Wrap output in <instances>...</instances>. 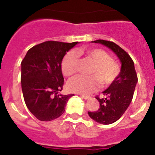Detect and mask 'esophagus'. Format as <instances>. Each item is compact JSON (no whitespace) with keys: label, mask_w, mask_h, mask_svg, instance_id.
Returning a JSON list of instances; mask_svg holds the SVG:
<instances>
[{"label":"esophagus","mask_w":155,"mask_h":155,"mask_svg":"<svg viewBox=\"0 0 155 155\" xmlns=\"http://www.w3.org/2000/svg\"><path fill=\"white\" fill-rule=\"evenodd\" d=\"M80 96L82 98H84V99H88L89 96H87V95H84V94H80Z\"/></svg>","instance_id":"esophagus-1"}]
</instances>
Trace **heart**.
<instances>
[{
	"label": "heart",
	"instance_id": "b5f03b06",
	"mask_svg": "<svg viewBox=\"0 0 155 155\" xmlns=\"http://www.w3.org/2000/svg\"><path fill=\"white\" fill-rule=\"evenodd\" d=\"M85 54L94 63L90 74L91 76L78 75L69 81L68 86L71 91L80 94H88L94 91L100 81L102 85H109L116 79L120 74V66L112 60L108 53L101 49H91ZM78 63V57L74 50L66 53L61 63V70L64 76L74 74Z\"/></svg>",
	"mask_w": 155,
	"mask_h": 155
}]
</instances>
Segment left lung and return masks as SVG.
<instances>
[{"label": "left lung", "mask_w": 155, "mask_h": 155, "mask_svg": "<svg viewBox=\"0 0 155 155\" xmlns=\"http://www.w3.org/2000/svg\"><path fill=\"white\" fill-rule=\"evenodd\" d=\"M91 42L100 43L109 48L116 53L121 63V70L118 77L107 89L102 91L103 98L95 97L100 104L99 109L87 113L95 122L108 125L117 121L129 107L137 83V75L131 57L115 42L102 39Z\"/></svg>", "instance_id": "1"}]
</instances>
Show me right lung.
Instances as JSON below:
<instances>
[{"label":"right lung","instance_id":"add662e5","mask_svg":"<svg viewBox=\"0 0 155 155\" xmlns=\"http://www.w3.org/2000/svg\"><path fill=\"white\" fill-rule=\"evenodd\" d=\"M78 43L46 41L28 50L21 64V83L25 102L41 121H51L65 111L70 94H57L63 89L61 63L67 52Z\"/></svg>","mask_w":155,"mask_h":155}]
</instances>
